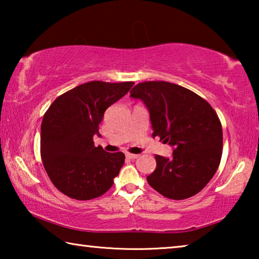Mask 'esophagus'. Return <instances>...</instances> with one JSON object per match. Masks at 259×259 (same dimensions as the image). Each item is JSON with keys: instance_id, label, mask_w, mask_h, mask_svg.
<instances>
[{"instance_id": "1", "label": "esophagus", "mask_w": 259, "mask_h": 259, "mask_svg": "<svg viewBox=\"0 0 259 259\" xmlns=\"http://www.w3.org/2000/svg\"><path fill=\"white\" fill-rule=\"evenodd\" d=\"M125 156L128 157V159H130V160H135V159H137V157H138L139 155H137V154H131V153H126Z\"/></svg>"}]
</instances>
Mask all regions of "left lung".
I'll return each mask as SVG.
<instances>
[{"mask_svg": "<svg viewBox=\"0 0 259 259\" xmlns=\"http://www.w3.org/2000/svg\"><path fill=\"white\" fill-rule=\"evenodd\" d=\"M130 97L150 112L153 137L174 147L172 156L155 155L147 182L165 198L184 200L198 194L216 174L223 153V129L210 104L193 91L165 81L135 85Z\"/></svg>", "mask_w": 259, "mask_h": 259, "instance_id": "1", "label": "left lung"}]
</instances>
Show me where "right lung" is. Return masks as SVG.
<instances>
[{"label": "right lung", "instance_id": "obj_1", "mask_svg": "<svg viewBox=\"0 0 259 259\" xmlns=\"http://www.w3.org/2000/svg\"><path fill=\"white\" fill-rule=\"evenodd\" d=\"M134 82L91 81L59 96L48 108L41 125V157L58 191L75 200H91L106 193L125 156L96 147L104 113Z\"/></svg>", "mask_w": 259, "mask_h": 259}]
</instances>
